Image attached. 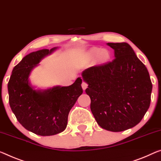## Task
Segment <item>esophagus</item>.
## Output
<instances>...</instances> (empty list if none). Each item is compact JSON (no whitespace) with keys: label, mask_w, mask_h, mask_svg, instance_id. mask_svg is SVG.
Segmentation results:
<instances>
[{"label":"esophagus","mask_w":161,"mask_h":161,"mask_svg":"<svg viewBox=\"0 0 161 161\" xmlns=\"http://www.w3.org/2000/svg\"><path fill=\"white\" fill-rule=\"evenodd\" d=\"M81 86H82V88L83 89V90H86V88L88 87V84H87V83H86L85 81H83L82 84H81Z\"/></svg>","instance_id":"obj_1"}]
</instances>
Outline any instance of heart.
<instances>
[{"instance_id":"obj_1","label":"heart","mask_w":161,"mask_h":161,"mask_svg":"<svg viewBox=\"0 0 161 161\" xmlns=\"http://www.w3.org/2000/svg\"><path fill=\"white\" fill-rule=\"evenodd\" d=\"M86 60L87 61L93 60L97 58L98 63H103L110 59V53L106 49H101L99 48L93 47L91 49L86 55Z\"/></svg>"}]
</instances>
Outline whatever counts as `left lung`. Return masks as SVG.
I'll return each mask as SVG.
<instances>
[{"label":"left lung","instance_id":"left-lung-1","mask_svg":"<svg viewBox=\"0 0 161 161\" xmlns=\"http://www.w3.org/2000/svg\"><path fill=\"white\" fill-rule=\"evenodd\" d=\"M114 51L112 62L86 69L91 110L98 125L122 132L140 122L150 104L153 85L146 67L129 44L107 43Z\"/></svg>","mask_w":161,"mask_h":161}]
</instances>
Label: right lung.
<instances>
[{
    "label": "right lung",
    "mask_w": 161,
    "mask_h": 161,
    "mask_svg": "<svg viewBox=\"0 0 161 161\" xmlns=\"http://www.w3.org/2000/svg\"><path fill=\"white\" fill-rule=\"evenodd\" d=\"M56 49H40L24 57L14 68L8 83L9 104L17 120L27 130L41 136L54 135L65 130L69 112L83 93L80 78L71 86L44 91H36L31 86V71Z\"/></svg>",
    "instance_id": "obj_1"
}]
</instances>
